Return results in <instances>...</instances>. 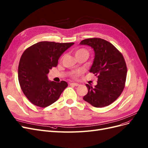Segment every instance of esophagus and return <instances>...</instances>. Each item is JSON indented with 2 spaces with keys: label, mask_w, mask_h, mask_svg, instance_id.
<instances>
[{
  "label": "esophagus",
  "mask_w": 148,
  "mask_h": 148,
  "mask_svg": "<svg viewBox=\"0 0 148 148\" xmlns=\"http://www.w3.org/2000/svg\"><path fill=\"white\" fill-rule=\"evenodd\" d=\"M70 85H73V86H75V87L79 86V84H77V83H71Z\"/></svg>",
  "instance_id": "esophagus-1"
}]
</instances>
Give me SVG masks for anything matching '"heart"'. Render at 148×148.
<instances>
[{
	"mask_svg": "<svg viewBox=\"0 0 148 148\" xmlns=\"http://www.w3.org/2000/svg\"><path fill=\"white\" fill-rule=\"evenodd\" d=\"M75 56L85 55V56H87L88 57L89 52L87 49H84V48H81V49H79L77 50H76L75 51ZM81 74H82V71L81 70H79L77 71V72L74 73L72 74V76L73 77H77V76H79V75H80Z\"/></svg>",
	"mask_w": 148,
	"mask_h": 148,
	"instance_id": "b5f03b06",
	"label": "heart"
}]
</instances>
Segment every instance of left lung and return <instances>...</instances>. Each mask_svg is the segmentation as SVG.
Listing matches in <instances>:
<instances>
[{
    "label": "left lung",
    "instance_id": "obj_1",
    "mask_svg": "<svg viewBox=\"0 0 148 148\" xmlns=\"http://www.w3.org/2000/svg\"><path fill=\"white\" fill-rule=\"evenodd\" d=\"M80 44L93 49L95 58L89 71L98 77L95 87L86 84L88 93L83 99L94 107L107 106L116 101L124 89L127 73L124 58L111 43L101 38L84 39Z\"/></svg>",
    "mask_w": 148,
    "mask_h": 148
}]
</instances>
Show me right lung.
<instances>
[{"label": "right lung", "instance_id": "obj_1", "mask_svg": "<svg viewBox=\"0 0 148 148\" xmlns=\"http://www.w3.org/2000/svg\"><path fill=\"white\" fill-rule=\"evenodd\" d=\"M73 44L40 42L23 52L18 66V80L23 93L31 103L40 108L49 106L58 99L68 87L65 81L49 80L47 74L58 64L63 52Z\"/></svg>", "mask_w": 148, "mask_h": 148}]
</instances>
